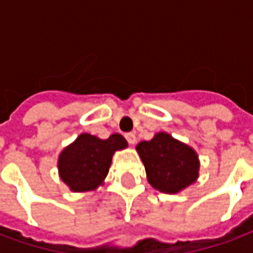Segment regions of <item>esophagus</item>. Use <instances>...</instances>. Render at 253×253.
<instances>
[{"label":"esophagus","instance_id":"obj_1","mask_svg":"<svg viewBox=\"0 0 253 253\" xmlns=\"http://www.w3.org/2000/svg\"><path fill=\"white\" fill-rule=\"evenodd\" d=\"M125 137H126L127 142H128L130 145H134L135 144V141H137V138H135V134H134V132H127Z\"/></svg>","mask_w":253,"mask_h":253}]
</instances>
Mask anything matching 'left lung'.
Instances as JSON below:
<instances>
[{
    "label": "left lung",
    "instance_id": "8db88e82",
    "mask_svg": "<svg viewBox=\"0 0 253 253\" xmlns=\"http://www.w3.org/2000/svg\"><path fill=\"white\" fill-rule=\"evenodd\" d=\"M152 186L163 193H178L199 176L197 153L167 132H157L151 141L137 145Z\"/></svg>",
    "mask_w": 253,
    "mask_h": 253
}]
</instances>
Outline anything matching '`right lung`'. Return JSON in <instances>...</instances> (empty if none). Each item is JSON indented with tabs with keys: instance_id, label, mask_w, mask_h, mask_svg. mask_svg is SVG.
Segmentation results:
<instances>
[{
	"instance_id": "right-lung-1",
	"label": "right lung",
	"mask_w": 253,
	"mask_h": 253,
	"mask_svg": "<svg viewBox=\"0 0 253 253\" xmlns=\"http://www.w3.org/2000/svg\"><path fill=\"white\" fill-rule=\"evenodd\" d=\"M125 148L127 141L121 134L101 139L84 132L60 153V178L72 192L94 190L108 175L115 152Z\"/></svg>"
}]
</instances>
